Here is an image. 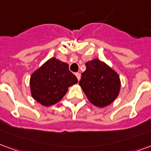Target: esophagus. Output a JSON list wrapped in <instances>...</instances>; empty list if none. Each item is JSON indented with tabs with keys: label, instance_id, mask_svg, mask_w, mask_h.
<instances>
[{
	"label": "esophagus",
	"instance_id": "34e87169",
	"mask_svg": "<svg viewBox=\"0 0 151 151\" xmlns=\"http://www.w3.org/2000/svg\"><path fill=\"white\" fill-rule=\"evenodd\" d=\"M76 77H77V78H78V80H80V78H81V74L79 73H75Z\"/></svg>",
	"mask_w": 151,
	"mask_h": 151
}]
</instances>
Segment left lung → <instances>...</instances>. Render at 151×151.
I'll use <instances>...</instances> for the list:
<instances>
[{
  "label": "left lung",
  "instance_id": "obj_1",
  "mask_svg": "<svg viewBox=\"0 0 151 151\" xmlns=\"http://www.w3.org/2000/svg\"><path fill=\"white\" fill-rule=\"evenodd\" d=\"M79 85L90 103L103 108L118 98L121 81L118 73L104 61L94 58L86 63Z\"/></svg>",
  "mask_w": 151,
  "mask_h": 151
}]
</instances>
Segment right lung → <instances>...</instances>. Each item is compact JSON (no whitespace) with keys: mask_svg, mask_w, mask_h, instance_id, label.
<instances>
[{"mask_svg":"<svg viewBox=\"0 0 151 151\" xmlns=\"http://www.w3.org/2000/svg\"><path fill=\"white\" fill-rule=\"evenodd\" d=\"M78 78L69 70V65L53 57L31 74L29 86L33 99L44 106L60 101L69 87Z\"/></svg>","mask_w":151,"mask_h":151,"instance_id":"right-lung-1","label":"right lung"}]
</instances>
